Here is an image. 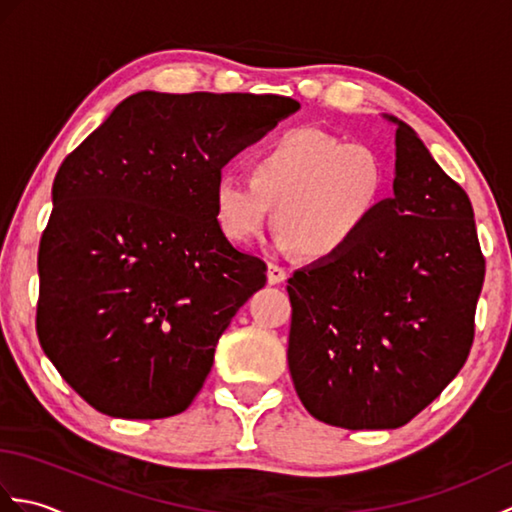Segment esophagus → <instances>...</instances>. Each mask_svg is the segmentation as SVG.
Instances as JSON below:
<instances>
[{"mask_svg":"<svg viewBox=\"0 0 512 512\" xmlns=\"http://www.w3.org/2000/svg\"><path fill=\"white\" fill-rule=\"evenodd\" d=\"M286 277H288V273L284 268L277 266V264H268V284L270 286L281 284V281H286Z\"/></svg>","mask_w":512,"mask_h":512,"instance_id":"esophagus-1","label":"esophagus"}]
</instances>
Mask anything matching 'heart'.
Returning <instances> with one entry per match:
<instances>
[{"label":"heart","mask_w":512,"mask_h":512,"mask_svg":"<svg viewBox=\"0 0 512 512\" xmlns=\"http://www.w3.org/2000/svg\"><path fill=\"white\" fill-rule=\"evenodd\" d=\"M250 178L224 171L215 180L217 224L237 244L255 242L273 222L284 250L312 259L345 255L372 226L387 193V162L372 145L347 143L297 127L259 147Z\"/></svg>","instance_id":"1"}]
</instances>
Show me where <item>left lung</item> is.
<instances>
[{"label": "left lung", "mask_w": 512, "mask_h": 512, "mask_svg": "<svg viewBox=\"0 0 512 512\" xmlns=\"http://www.w3.org/2000/svg\"><path fill=\"white\" fill-rule=\"evenodd\" d=\"M385 118L394 195L345 255L288 279L292 383L314 418L352 431L402 427L458 376L486 270L469 195Z\"/></svg>", "instance_id": "left-lung-1"}]
</instances>
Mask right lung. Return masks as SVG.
<instances>
[{
  "label": "right lung",
  "mask_w": 512,
  "mask_h": 512,
  "mask_svg": "<svg viewBox=\"0 0 512 512\" xmlns=\"http://www.w3.org/2000/svg\"><path fill=\"white\" fill-rule=\"evenodd\" d=\"M299 103L138 92L63 160L39 244L37 334L76 394L112 418L187 409L235 312L266 284L215 217L226 162Z\"/></svg>",
  "instance_id": "add662e5"
}]
</instances>
